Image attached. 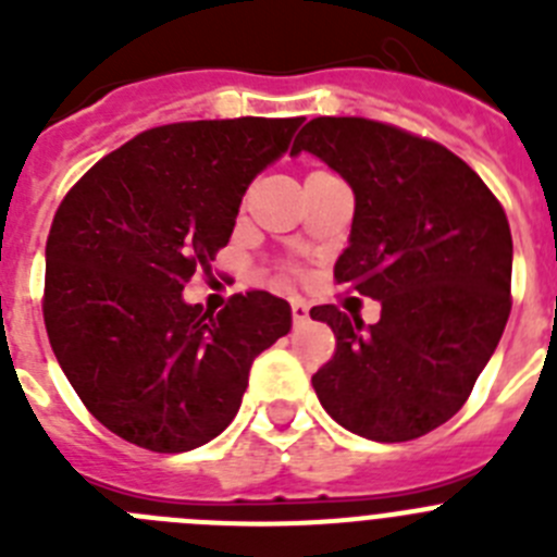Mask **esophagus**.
Returning a JSON list of instances; mask_svg holds the SVG:
<instances>
[{"mask_svg": "<svg viewBox=\"0 0 557 557\" xmlns=\"http://www.w3.org/2000/svg\"><path fill=\"white\" fill-rule=\"evenodd\" d=\"M289 309H293V321H295V323L309 321V304H307V301H301V298H293V304H289Z\"/></svg>", "mask_w": 557, "mask_h": 557, "instance_id": "obj_1", "label": "esophagus"}]
</instances>
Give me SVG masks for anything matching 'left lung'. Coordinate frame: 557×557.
I'll return each mask as SVG.
<instances>
[{"instance_id":"obj_1","label":"left lung","mask_w":557,"mask_h":557,"mask_svg":"<svg viewBox=\"0 0 557 557\" xmlns=\"http://www.w3.org/2000/svg\"><path fill=\"white\" fill-rule=\"evenodd\" d=\"M354 189L337 284L382 304L379 321L312 307L337 348L312 376L323 410L379 444L446 424L471 396L510 314L513 239L494 191L437 141L362 116H318L295 136Z\"/></svg>"}]
</instances>
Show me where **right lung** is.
<instances>
[{
	"mask_svg": "<svg viewBox=\"0 0 557 557\" xmlns=\"http://www.w3.org/2000/svg\"><path fill=\"white\" fill-rule=\"evenodd\" d=\"M301 116L172 122L108 152L49 228L44 323L69 385L113 435L175 455L234 421L253 359L289 332L284 298L250 289L218 314L184 301L231 239L250 181Z\"/></svg>",
	"mask_w": 557,
	"mask_h": 557,
	"instance_id": "obj_1",
	"label": "right lung"
}]
</instances>
